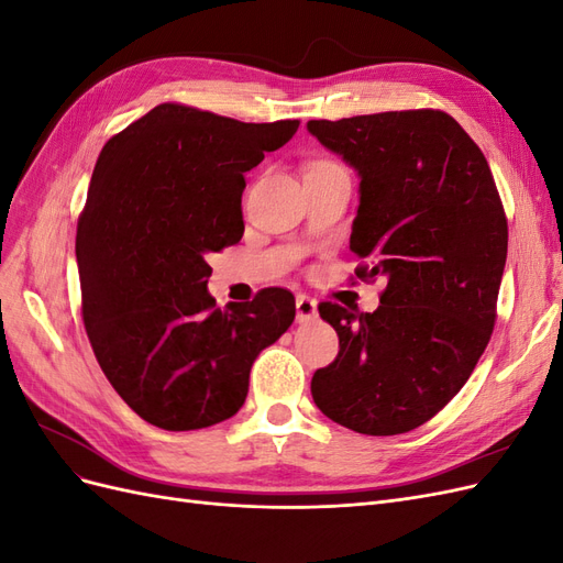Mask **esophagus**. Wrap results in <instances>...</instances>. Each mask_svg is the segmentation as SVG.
I'll return each instance as SVG.
<instances>
[{
  "label": "esophagus",
  "mask_w": 563,
  "mask_h": 563,
  "mask_svg": "<svg viewBox=\"0 0 563 563\" xmlns=\"http://www.w3.org/2000/svg\"><path fill=\"white\" fill-rule=\"evenodd\" d=\"M314 317H317V300L310 296H298L296 298V319L310 321Z\"/></svg>",
  "instance_id": "obj_1"
}]
</instances>
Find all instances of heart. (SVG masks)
<instances>
[{
  "label": "heart",
  "instance_id": "obj_1",
  "mask_svg": "<svg viewBox=\"0 0 563 563\" xmlns=\"http://www.w3.org/2000/svg\"><path fill=\"white\" fill-rule=\"evenodd\" d=\"M323 166H338V164L331 162V159H317V162H312L308 168H323Z\"/></svg>",
  "mask_w": 563,
  "mask_h": 563
}]
</instances>
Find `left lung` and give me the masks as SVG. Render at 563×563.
Here are the masks:
<instances>
[{"mask_svg":"<svg viewBox=\"0 0 563 563\" xmlns=\"http://www.w3.org/2000/svg\"><path fill=\"white\" fill-rule=\"evenodd\" d=\"M308 129L362 176L356 279H387L376 312L319 302L340 350L312 376V399L360 434L411 432L467 383L496 327L507 258L496 180L441 110L312 119Z\"/></svg>","mask_w":563,"mask_h":563,"instance_id":"left-lung-1","label":"left lung"}]
</instances>
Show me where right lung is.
Here are the masks:
<instances>
[{
  "mask_svg": "<svg viewBox=\"0 0 563 563\" xmlns=\"http://www.w3.org/2000/svg\"><path fill=\"white\" fill-rule=\"evenodd\" d=\"M162 103L114 133L77 223L81 319L106 378L155 428H211L240 411L263 347L296 298L263 288L223 310L207 255L242 240L244 174L298 131Z\"/></svg>",
  "mask_w": 563,
  "mask_h": 563,
  "instance_id": "obj_1",
  "label": "right lung"
}]
</instances>
